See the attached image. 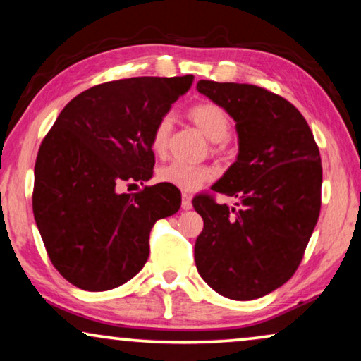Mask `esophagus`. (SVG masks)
Masks as SVG:
<instances>
[{
    "mask_svg": "<svg viewBox=\"0 0 361 361\" xmlns=\"http://www.w3.org/2000/svg\"><path fill=\"white\" fill-rule=\"evenodd\" d=\"M182 209L190 210L192 209V197L187 192H182Z\"/></svg>",
    "mask_w": 361,
    "mask_h": 361,
    "instance_id": "obj_1",
    "label": "esophagus"
}]
</instances>
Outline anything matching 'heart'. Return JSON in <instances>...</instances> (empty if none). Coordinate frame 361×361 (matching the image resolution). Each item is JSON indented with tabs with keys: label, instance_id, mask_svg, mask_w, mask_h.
<instances>
[{
	"label": "heart",
	"instance_id": "b5f03b06",
	"mask_svg": "<svg viewBox=\"0 0 361 361\" xmlns=\"http://www.w3.org/2000/svg\"><path fill=\"white\" fill-rule=\"evenodd\" d=\"M189 115L192 118V121L200 128V131L204 133L210 141L219 142L228 137L231 130L230 116L228 113H226L220 105H216V103H197V105L190 108ZM172 123H174V116H172L171 113L162 115L159 118V121L156 123L154 131H152L151 136V146L152 151L157 152V154H162L166 149L167 141H169L171 136ZM214 176L215 171L212 169L210 166L189 164V162L182 161H172L169 164L162 166L159 172H157V177H159L161 182H166V184H171L182 190L199 189V187L204 185L205 182L214 179Z\"/></svg>",
	"mask_w": 361,
	"mask_h": 361
}]
</instances>
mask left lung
Masks as SVG:
<instances>
[{
    "instance_id": "8db88e82",
    "label": "left lung",
    "mask_w": 361,
    "mask_h": 361,
    "mask_svg": "<svg viewBox=\"0 0 361 361\" xmlns=\"http://www.w3.org/2000/svg\"><path fill=\"white\" fill-rule=\"evenodd\" d=\"M197 90L236 123L238 156L212 190L238 209L197 195L202 279L235 300L263 298L295 273L320 212L322 164L307 121L286 98L248 83L199 80Z\"/></svg>"
}]
</instances>
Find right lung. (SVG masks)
I'll return each mask as SVG.
<instances>
[{
	"label": "right lung",
	"instance_id": "1",
	"mask_svg": "<svg viewBox=\"0 0 361 361\" xmlns=\"http://www.w3.org/2000/svg\"><path fill=\"white\" fill-rule=\"evenodd\" d=\"M194 75L135 77L82 92L39 147L32 212L54 268L68 283L100 293L125 284L149 256V231L180 209L177 187L149 180L156 123L189 90Z\"/></svg>",
	"mask_w": 361,
	"mask_h": 361
}]
</instances>
